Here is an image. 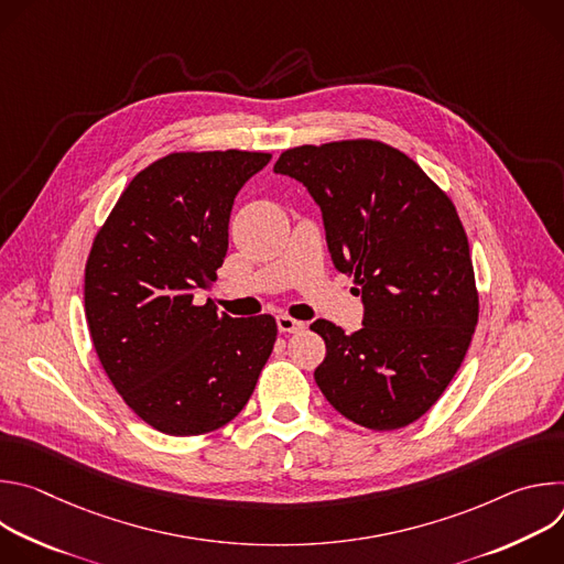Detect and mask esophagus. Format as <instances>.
Wrapping results in <instances>:
<instances>
[{
  "label": "esophagus",
  "instance_id": "esophagus-1",
  "mask_svg": "<svg viewBox=\"0 0 564 564\" xmlns=\"http://www.w3.org/2000/svg\"><path fill=\"white\" fill-rule=\"evenodd\" d=\"M276 326H279V333H299V330L305 328L303 321H296V318H292L288 314H279L276 316Z\"/></svg>",
  "mask_w": 564,
  "mask_h": 564
}]
</instances>
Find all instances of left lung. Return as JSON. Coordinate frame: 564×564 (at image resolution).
<instances>
[{"label": "left lung", "instance_id": "8db88e82", "mask_svg": "<svg viewBox=\"0 0 564 564\" xmlns=\"http://www.w3.org/2000/svg\"><path fill=\"white\" fill-rule=\"evenodd\" d=\"M276 174L303 183L321 207L328 250L355 276L364 328L326 318L316 386L350 422L404 429L442 397L477 326L468 238L453 200L399 149L379 140L303 144L279 155Z\"/></svg>", "mask_w": 564, "mask_h": 564}]
</instances>
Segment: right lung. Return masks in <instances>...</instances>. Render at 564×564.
I'll list each match as a JSON object with an SVG mask.
<instances>
[{
	"label": "right lung",
	"mask_w": 564,
	"mask_h": 564,
	"mask_svg": "<svg viewBox=\"0 0 564 564\" xmlns=\"http://www.w3.org/2000/svg\"><path fill=\"white\" fill-rule=\"evenodd\" d=\"M263 151H176L144 167L94 238L85 312L98 359L124 404L165 435L231 422L276 341L270 314L231 318L209 290L227 254L236 194Z\"/></svg>",
	"instance_id": "obj_1"
}]
</instances>
